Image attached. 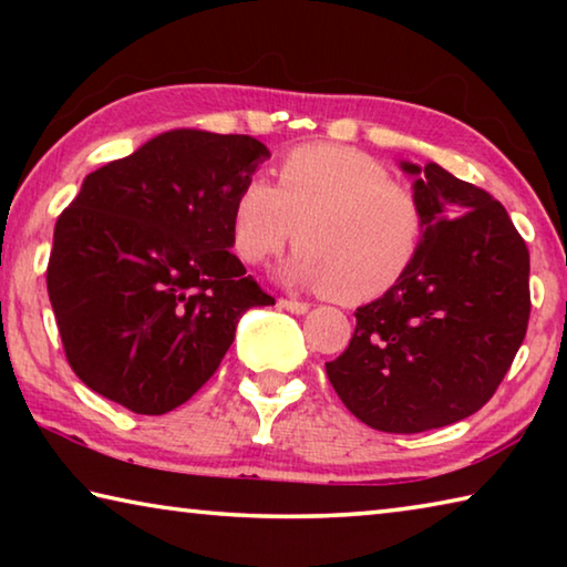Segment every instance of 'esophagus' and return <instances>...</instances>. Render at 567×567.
Instances as JSON below:
<instances>
[{"mask_svg":"<svg viewBox=\"0 0 567 567\" xmlns=\"http://www.w3.org/2000/svg\"><path fill=\"white\" fill-rule=\"evenodd\" d=\"M277 305H280L282 310L295 312V315H302V312L310 310V305L302 302V300H292V297H280V300H277Z\"/></svg>","mask_w":567,"mask_h":567,"instance_id":"1","label":"esophagus"}]
</instances>
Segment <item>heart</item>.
<instances>
[{"instance_id": "1", "label": "heart", "mask_w": 567, "mask_h": 567, "mask_svg": "<svg viewBox=\"0 0 567 567\" xmlns=\"http://www.w3.org/2000/svg\"><path fill=\"white\" fill-rule=\"evenodd\" d=\"M298 227L295 228L293 225ZM295 235L287 277L340 302H368L395 287L425 237L417 192L385 165L342 145H302L277 167V187L247 179L233 205L237 255L257 265Z\"/></svg>"}]
</instances>
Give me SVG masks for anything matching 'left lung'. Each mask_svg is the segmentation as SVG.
Here are the masks:
<instances>
[{
  "instance_id": "1",
  "label": "left lung",
  "mask_w": 567,
  "mask_h": 567,
  "mask_svg": "<svg viewBox=\"0 0 567 567\" xmlns=\"http://www.w3.org/2000/svg\"><path fill=\"white\" fill-rule=\"evenodd\" d=\"M415 192L425 237L380 300L354 312L352 340L324 362L354 417L382 433H425L495 395L530 320V252L505 207L430 162Z\"/></svg>"
}]
</instances>
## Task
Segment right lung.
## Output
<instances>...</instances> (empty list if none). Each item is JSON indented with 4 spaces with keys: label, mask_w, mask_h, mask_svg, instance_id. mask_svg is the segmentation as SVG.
Listing matches in <instances>:
<instances>
[{
    "label": "right lung",
    "mask_w": 567,
    "mask_h": 567,
    "mask_svg": "<svg viewBox=\"0 0 567 567\" xmlns=\"http://www.w3.org/2000/svg\"><path fill=\"white\" fill-rule=\"evenodd\" d=\"M267 157L249 134L175 130L87 175L56 219L47 290L90 390L137 415L175 410L243 312L275 305L229 252L235 197Z\"/></svg>",
    "instance_id": "obj_1"
}]
</instances>
